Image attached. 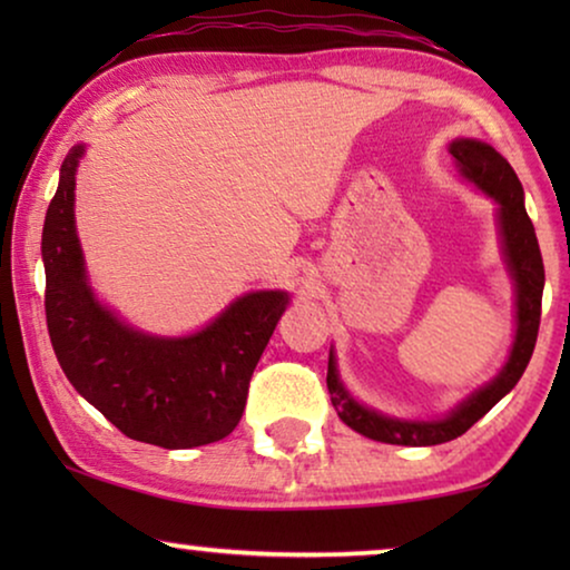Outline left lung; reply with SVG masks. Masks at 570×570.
I'll use <instances>...</instances> for the list:
<instances>
[{
	"instance_id": "obj_1",
	"label": "left lung",
	"mask_w": 570,
	"mask_h": 570,
	"mask_svg": "<svg viewBox=\"0 0 570 570\" xmlns=\"http://www.w3.org/2000/svg\"><path fill=\"white\" fill-rule=\"evenodd\" d=\"M449 153L456 158L462 174L501 205L498 220H501L503 252L505 259H509L513 283H517V340H513L511 357L503 365L501 376L490 381L478 394H472L449 417L433 420V423H407V420L384 417L357 404L345 392V386L340 384L337 365H334V357L330 355L326 386H330L334 410H337L342 423L373 441L400 443V446H435V443L459 439L517 386L537 345V332H540L542 316L544 264L540 244H537L534 225L524 209V189H521L519 176L513 174V168L503 155H498L493 147L478 142V139H456V142H451Z\"/></svg>"
}]
</instances>
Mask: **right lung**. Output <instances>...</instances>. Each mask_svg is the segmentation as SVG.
Wrapping results in <instances>:
<instances>
[{
  "mask_svg": "<svg viewBox=\"0 0 570 570\" xmlns=\"http://www.w3.org/2000/svg\"><path fill=\"white\" fill-rule=\"evenodd\" d=\"M77 145L61 163L43 223L46 326L77 392L129 439L191 449L233 433L248 381L287 306L277 291L248 293L191 337L160 340L129 330L92 298L75 233Z\"/></svg>",
  "mask_w": 570,
  "mask_h": 570,
  "instance_id": "right-lung-1",
  "label": "right lung"
}]
</instances>
